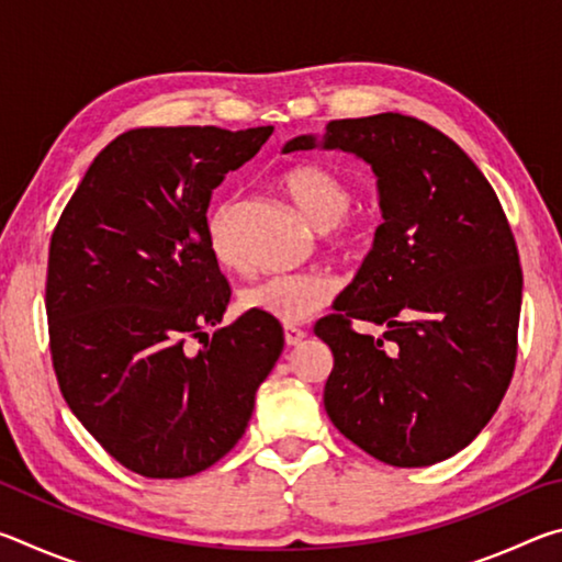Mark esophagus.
I'll return each instance as SVG.
<instances>
[{
	"label": "esophagus",
	"mask_w": 562,
	"mask_h": 562,
	"mask_svg": "<svg viewBox=\"0 0 562 562\" xmlns=\"http://www.w3.org/2000/svg\"><path fill=\"white\" fill-rule=\"evenodd\" d=\"M307 337V331L304 329H300V327H292V325H288L284 327V341H288V347H297V345H302V339Z\"/></svg>",
	"instance_id": "esophagus-1"
}]
</instances>
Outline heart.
Here are the masks:
<instances>
[{
  "mask_svg": "<svg viewBox=\"0 0 562 562\" xmlns=\"http://www.w3.org/2000/svg\"><path fill=\"white\" fill-rule=\"evenodd\" d=\"M280 186L304 217L317 231H325L329 250L341 258H361L372 250L376 225L372 217L347 215L355 205V188L337 170L310 160V164L292 166L280 178ZM205 243L223 268H235L240 262L235 245L233 201H221L207 211ZM335 294L337 282L327 272H284L247 284L240 292V307L250 315L278 319L282 325H297L325 310Z\"/></svg>",
  "mask_w": 562,
  "mask_h": 562,
  "instance_id": "b5f03b06",
  "label": "heart"
}]
</instances>
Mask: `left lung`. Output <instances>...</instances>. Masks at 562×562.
I'll use <instances>...</instances> for the list:
<instances>
[{
	"label": "left lung",
	"instance_id": "obj_1",
	"mask_svg": "<svg viewBox=\"0 0 562 562\" xmlns=\"http://www.w3.org/2000/svg\"><path fill=\"white\" fill-rule=\"evenodd\" d=\"M315 136L284 146L312 150ZM322 148L364 158L384 223L355 282L319 319L335 367L325 408L351 443L398 469L465 449L496 414L518 357L522 270L496 190L429 123L329 121ZM355 318L387 327L359 336Z\"/></svg>",
	"mask_w": 562,
	"mask_h": 562
}]
</instances>
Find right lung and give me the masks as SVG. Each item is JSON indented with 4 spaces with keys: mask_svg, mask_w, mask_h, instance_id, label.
<instances>
[{
    "mask_svg": "<svg viewBox=\"0 0 562 562\" xmlns=\"http://www.w3.org/2000/svg\"><path fill=\"white\" fill-rule=\"evenodd\" d=\"M270 133H121L93 158L52 233L56 382L106 453L146 479H186L221 461L280 359L278 319L247 312L213 337L205 331L231 302L205 243L207 205Z\"/></svg>",
    "mask_w": 562,
    "mask_h": 562,
    "instance_id": "add662e5",
    "label": "right lung"
}]
</instances>
